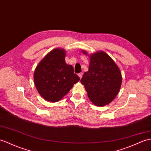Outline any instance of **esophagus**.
Listing matches in <instances>:
<instances>
[{"label": "esophagus", "instance_id": "esophagus-1", "mask_svg": "<svg viewBox=\"0 0 151 151\" xmlns=\"http://www.w3.org/2000/svg\"><path fill=\"white\" fill-rule=\"evenodd\" d=\"M82 76H83V73H78V76L80 77V79L82 78Z\"/></svg>", "mask_w": 151, "mask_h": 151}]
</instances>
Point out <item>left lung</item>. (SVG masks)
<instances>
[{"mask_svg":"<svg viewBox=\"0 0 151 151\" xmlns=\"http://www.w3.org/2000/svg\"><path fill=\"white\" fill-rule=\"evenodd\" d=\"M83 53L87 55L86 51ZM88 71L80 80L89 100L97 106H104L113 101L120 89V70L109 56L102 51L89 56Z\"/></svg>","mask_w":151,"mask_h":151,"instance_id":"obj_1","label":"left lung"}]
</instances>
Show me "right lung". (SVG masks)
<instances>
[{
	"instance_id": "add662e5",
	"label": "right lung",
	"mask_w": 151,
	"mask_h": 151,
	"mask_svg": "<svg viewBox=\"0 0 151 151\" xmlns=\"http://www.w3.org/2000/svg\"><path fill=\"white\" fill-rule=\"evenodd\" d=\"M65 51L57 48L45 56L37 66L34 82L38 93L48 101L60 100L80 80L74 69L65 63Z\"/></svg>"
}]
</instances>
